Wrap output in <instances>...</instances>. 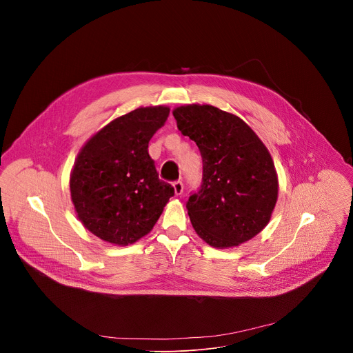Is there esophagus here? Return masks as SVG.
Listing matches in <instances>:
<instances>
[{"label":"esophagus","mask_w":353,"mask_h":353,"mask_svg":"<svg viewBox=\"0 0 353 353\" xmlns=\"http://www.w3.org/2000/svg\"><path fill=\"white\" fill-rule=\"evenodd\" d=\"M173 188H174V192L176 195H181L183 190H184V185H183V181L181 180H177L173 183Z\"/></svg>","instance_id":"esophagus-1"}]
</instances>
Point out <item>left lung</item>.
I'll list each match as a JSON object with an SVG mask.
<instances>
[{"label": "left lung", "mask_w": 353, "mask_h": 353, "mask_svg": "<svg viewBox=\"0 0 353 353\" xmlns=\"http://www.w3.org/2000/svg\"><path fill=\"white\" fill-rule=\"evenodd\" d=\"M203 158V180L187 201L192 228L212 247H234L270 222L278 179L265 145L241 119L210 105L174 109Z\"/></svg>", "instance_id": "8db88e82"}]
</instances>
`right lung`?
Masks as SVG:
<instances>
[{"instance_id": "add662e5", "label": "right lung", "mask_w": 353, "mask_h": 353, "mask_svg": "<svg viewBox=\"0 0 353 353\" xmlns=\"http://www.w3.org/2000/svg\"><path fill=\"white\" fill-rule=\"evenodd\" d=\"M170 109H135L93 135L75 161L70 180L79 221L105 241L127 245L152 230L170 196L148 143Z\"/></svg>"}]
</instances>
